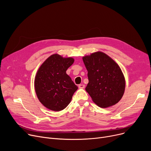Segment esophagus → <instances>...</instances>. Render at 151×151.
Returning a JSON list of instances; mask_svg holds the SVG:
<instances>
[{
	"label": "esophagus",
	"mask_w": 151,
	"mask_h": 151,
	"mask_svg": "<svg viewBox=\"0 0 151 151\" xmlns=\"http://www.w3.org/2000/svg\"><path fill=\"white\" fill-rule=\"evenodd\" d=\"M84 87H85V85L83 84L79 85V88H80V89H84Z\"/></svg>",
	"instance_id": "34e87169"
}]
</instances>
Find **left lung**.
<instances>
[{
  "instance_id": "obj_1",
  "label": "left lung",
  "mask_w": 151,
  "mask_h": 151,
  "mask_svg": "<svg viewBox=\"0 0 151 151\" xmlns=\"http://www.w3.org/2000/svg\"><path fill=\"white\" fill-rule=\"evenodd\" d=\"M88 70L89 83L86 91L101 108L113 106L122 97L125 81L122 70L106 54L92 53L83 58Z\"/></svg>"
}]
</instances>
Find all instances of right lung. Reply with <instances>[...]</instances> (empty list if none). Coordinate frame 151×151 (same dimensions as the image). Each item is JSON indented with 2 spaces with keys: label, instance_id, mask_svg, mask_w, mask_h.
Masks as SVG:
<instances>
[{
  "label": "right lung",
  "instance_id": "obj_1",
  "mask_svg": "<svg viewBox=\"0 0 151 151\" xmlns=\"http://www.w3.org/2000/svg\"><path fill=\"white\" fill-rule=\"evenodd\" d=\"M73 62V58H63L55 54L47 58L38 69L35 79V89L38 100L46 108L59 111L70 104L78 89L66 73Z\"/></svg>",
  "mask_w": 151,
  "mask_h": 151
}]
</instances>
